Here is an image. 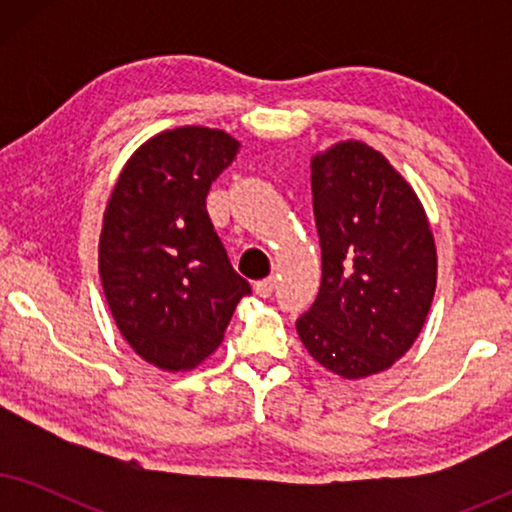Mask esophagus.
Wrapping results in <instances>:
<instances>
[{
  "mask_svg": "<svg viewBox=\"0 0 512 512\" xmlns=\"http://www.w3.org/2000/svg\"><path fill=\"white\" fill-rule=\"evenodd\" d=\"M254 291H256V296L268 298L270 293L275 291V279H272V277H268V279H261V282H256V284H254Z\"/></svg>",
  "mask_w": 512,
  "mask_h": 512,
  "instance_id": "34e87169",
  "label": "esophagus"
}]
</instances>
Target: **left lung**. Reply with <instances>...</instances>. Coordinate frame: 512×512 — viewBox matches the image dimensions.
<instances>
[{
  "label": "left lung",
  "instance_id": "8db88e82",
  "mask_svg": "<svg viewBox=\"0 0 512 512\" xmlns=\"http://www.w3.org/2000/svg\"><path fill=\"white\" fill-rule=\"evenodd\" d=\"M310 170L321 286L296 331L314 361L361 380L394 366L422 331L436 242L417 193L373 146L338 142Z\"/></svg>",
  "mask_w": 512,
  "mask_h": 512
}]
</instances>
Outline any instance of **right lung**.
<instances>
[{
  "label": "right lung",
  "instance_id": "add662e5",
  "mask_svg": "<svg viewBox=\"0 0 512 512\" xmlns=\"http://www.w3.org/2000/svg\"><path fill=\"white\" fill-rule=\"evenodd\" d=\"M237 151L223 130L158 132L132 153L104 209L100 277L111 317L144 361L170 373L205 361L251 293L207 214L212 181Z\"/></svg>",
  "mask_w": 512,
  "mask_h": 512
}]
</instances>
